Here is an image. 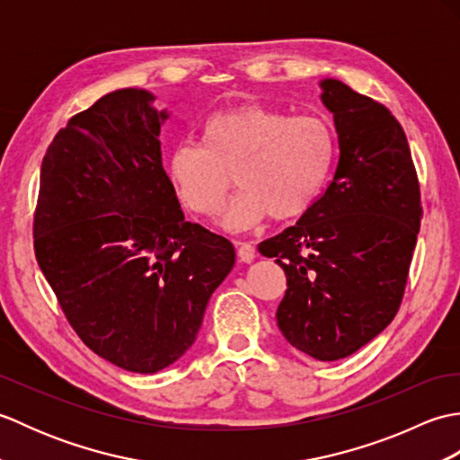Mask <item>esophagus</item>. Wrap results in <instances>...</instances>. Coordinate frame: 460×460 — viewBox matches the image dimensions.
<instances>
[{
  "label": "esophagus",
  "mask_w": 460,
  "mask_h": 460,
  "mask_svg": "<svg viewBox=\"0 0 460 460\" xmlns=\"http://www.w3.org/2000/svg\"><path fill=\"white\" fill-rule=\"evenodd\" d=\"M237 257L241 262H252L255 261V247L249 245V243H237Z\"/></svg>",
  "instance_id": "obj_1"
}]
</instances>
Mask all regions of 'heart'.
Returning a JSON list of instances; mask_svg holds the SVG:
<instances>
[{"label": "heart", "instance_id": "obj_1", "mask_svg": "<svg viewBox=\"0 0 460 460\" xmlns=\"http://www.w3.org/2000/svg\"><path fill=\"white\" fill-rule=\"evenodd\" d=\"M334 154L336 136L326 120L245 102L213 114L203 144L173 146L168 173L190 209L213 217L237 172L241 191L225 209L221 227L245 231L269 215L275 221L305 215L318 199Z\"/></svg>", "mask_w": 460, "mask_h": 460}]
</instances>
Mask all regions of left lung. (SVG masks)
<instances>
[{"label": "left lung", "instance_id": "obj_1", "mask_svg": "<svg viewBox=\"0 0 460 460\" xmlns=\"http://www.w3.org/2000/svg\"><path fill=\"white\" fill-rule=\"evenodd\" d=\"M320 89L338 134L334 178L259 251L287 275L282 336L310 358L336 361L384 332L402 305L421 195L395 116L338 79H322Z\"/></svg>", "mask_w": 460, "mask_h": 460}]
</instances>
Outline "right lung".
<instances>
[{
	"mask_svg": "<svg viewBox=\"0 0 460 460\" xmlns=\"http://www.w3.org/2000/svg\"><path fill=\"white\" fill-rule=\"evenodd\" d=\"M144 89L104 94L41 164L35 257L76 334L111 364L155 374L188 351L235 265L231 243L185 221L162 165L168 111Z\"/></svg>",
	"mask_w": 460,
	"mask_h": 460,
	"instance_id": "right-lung-1",
	"label": "right lung"
}]
</instances>
